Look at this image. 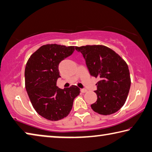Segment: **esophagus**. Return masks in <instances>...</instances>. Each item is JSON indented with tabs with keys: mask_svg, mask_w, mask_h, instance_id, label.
Returning <instances> with one entry per match:
<instances>
[{
	"mask_svg": "<svg viewBox=\"0 0 152 152\" xmlns=\"http://www.w3.org/2000/svg\"><path fill=\"white\" fill-rule=\"evenodd\" d=\"M87 89H81V91L82 93H86V92H87Z\"/></svg>",
	"mask_w": 152,
	"mask_h": 152,
	"instance_id": "esophagus-1",
	"label": "esophagus"
}]
</instances>
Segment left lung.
Masks as SVG:
<instances>
[{"label":"left lung","instance_id":"8db88e82","mask_svg":"<svg viewBox=\"0 0 152 152\" xmlns=\"http://www.w3.org/2000/svg\"><path fill=\"white\" fill-rule=\"evenodd\" d=\"M86 60L89 73L98 77L96 83L97 101L92 110L102 115H109L120 110L127 98L131 87L127 64L113 50L102 45L77 47Z\"/></svg>","mask_w":152,"mask_h":152}]
</instances>
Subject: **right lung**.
<instances>
[{"label":"right lung","instance_id":"right-lung-1","mask_svg":"<svg viewBox=\"0 0 152 152\" xmlns=\"http://www.w3.org/2000/svg\"><path fill=\"white\" fill-rule=\"evenodd\" d=\"M75 46L56 44L41 46L29 57L25 69L26 91L32 106L44 118L56 121L68 115L80 93L76 86L58 88V64L73 53Z\"/></svg>","mask_w":152,"mask_h":152}]
</instances>
